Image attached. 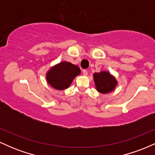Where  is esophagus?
Instances as JSON below:
<instances>
[{"label":"esophagus","instance_id":"1","mask_svg":"<svg viewBox=\"0 0 155 155\" xmlns=\"http://www.w3.org/2000/svg\"><path fill=\"white\" fill-rule=\"evenodd\" d=\"M82 73H83V75L84 76H87V74H88L87 71V70H83L82 71Z\"/></svg>","mask_w":155,"mask_h":155}]
</instances>
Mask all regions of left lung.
Returning a JSON list of instances; mask_svg holds the SVG:
<instances>
[{"mask_svg":"<svg viewBox=\"0 0 155 155\" xmlns=\"http://www.w3.org/2000/svg\"><path fill=\"white\" fill-rule=\"evenodd\" d=\"M93 79L95 88L97 92L102 94L110 93L116 88L117 80L110 72L102 71L99 73H94Z\"/></svg>","mask_w":155,"mask_h":155,"instance_id":"1","label":"left lung"}]
</instances>
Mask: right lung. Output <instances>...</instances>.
Returning a JSON list of instances; mask_svg holds the SVG:
<instances>
[{"label": "right lung", "instance_id": "right-lung-1", "mask_svg": "<svg viewBox=\"0 0 155 155\" xmlns=\"http://www.w3.org/2000/svg\"><path fill=\"white\" fill-rule=\"evenodd\" d=\"M81 74V70L76 65L63 61L53 65L46 74L47 83L57 90L68 88L76 76Z\"/></svg>", "mask_w": 155, "mask_h": 155}]
</instances>
